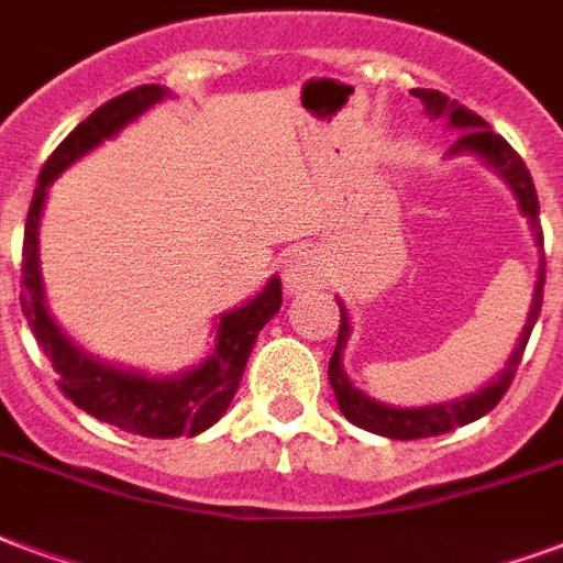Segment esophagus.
<instances>
[{
	"label": "esophagus",
	"mask_w": 563,
	"mask_h": 563,
	"mask_svg": "<svg viewBox=\"0 0 563 563\" xmlns=\"http://www.w3.org/2000/svg\"><path fill=\"white\" fill-rule=\"evenodd\" d=\"M323 276H327L323 261H320V255H317V252H311V249H299V252H294V255L287 257L285 287L290 290V294L320 285V282H323Z\"/></svg>",
	"instance_id": "obj_1"
}]
</instances>
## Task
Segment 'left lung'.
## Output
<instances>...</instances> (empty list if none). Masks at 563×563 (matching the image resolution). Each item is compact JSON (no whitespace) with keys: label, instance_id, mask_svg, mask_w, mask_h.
Listing matches in <instances>:
<instances>
[{"label":"left lung","instance_id":"1","mask_svg":"<svg viewBox=\"0 0 563 563\" xmlns=\"http://www.w3.org/2000/svg\"><path fill=\"white\" fill-rule=\"evenodd\" d=\"M412 95L424 103L427 115L442 118L448 115L451 126L463 130L460 139L451 147V154H477L481 159H487L489 166L496 168L498 175L505 177L514 196L519 201V210L522 217H528V225H531V234H534V243L540 249V269H538V285H534V299H531V311H528L526 329L517 341V350L507 358L505 371L498 374L487 388H481L477 395H468L463 400H451V404H433V407H418V409H397L386 407V404H377L371 400L365 391H358L350 379H346L344 367H341V350H344L346 338H350V317H346L344 302H338L341 308V323H338V344L335 353L329 358V383H332V391H335V400L341 412H344L346 421H353L362 430H371V433H379V437L388 439H427V437H442L454 427L472 424L481 416H487L489 409H496V404L505 397V391L510 388L514 377H517V367L522 362V353H526L528 338H531V329L538 323L540 306H543V282H547V257H543V231H540V205H538V189L531 184V175H528L522 156L507 145L505 139L498 136L496 130H489V124L481 115H475L472 109H466L457 100H448L442 91H433V88H412Z\"/></svg>","mask_w":563,"mask_h":563}]
</instances>
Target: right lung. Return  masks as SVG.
<instances>
[{
	"instance_id": "1",
	"label": "right lung",
	"mask_w": 563,
	"mask_h": 563,
	"mask_svg": "<svg viewBox=\"0 0 563 563\" xmlns=\"http://www.w3.org/2000/svg\"><path fill=\"white\" fill-rule=\"evenodd\" d=\"M166 95V88L159 86H139L126 95L112 97L76 126L74 133H67L65 142L49 154L37 177L29 217H25L23 282H20L23 314L35 332L37 344L44 346V353L56 367L58 388L65 391L67 400H74L76 407L86 409L97 421L115 424L126 433H139L147 439L196 437L207 427L217 424L240 388L257 332L282 308V282L269 278V285L255 299L222 314L217 323L213 356L207 358L205 365L163 379L97 362L79 346H74V341L56 327V320L46 311L41 266H37V222H41L46 186L74 159L88 154L103 139L115 136L121 126L159 103Z\"/></svg>"
}]
</instances>
